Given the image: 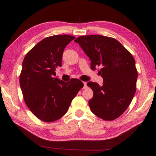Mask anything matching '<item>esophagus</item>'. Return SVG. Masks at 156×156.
<instances>
[{
    "label": "esophagus",
    "instance_id": "obj_1",
    "mask_svg": "<svg viewBox=\"0 0 156 156\" xmlns=\"http://www.w3.org/2000/svg\"><path fill=\"white\" fill-rule=\"evenodd\" d=\"M83 84H84V88H87V87H88V86H87V83L86 82H83Z\"/></svg>",
    "mask_w": 156,
    "mask_h": 156
}]
</instances>
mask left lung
<instances>
[{
  "label": "left lung",
  "mask_w": 156,
  "mask_h": 156,
  "mask_svg": "<svg viewBox=\"0 0 156 156\" xmlns=\"http://www.w3.org/2000/svg\"><path fill=\"white\" fill-rule=\"evenodd\" d=\"M91 60L90 68L100 67L102 86L89 82L93 91L88 101L91 111L105 121H112L127 110L136 92L137 70L133 55L120 42L100 35L75 39Z\"/></svg>",
  "instance_id": "left-lung-1"
}]
</instances>
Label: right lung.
Instances as JSON below:
<instances>
[{
	"label": "right lung",
	"mask_w": 156,
	"mask_h": 156,
	"mask_svg": "<svg viewBox=\"0 0 156 156\" xmlns=\"http://www.w3.org/2000/svg\"><path fill=\"white\" fill-rule=\"evenodd\" d=\"M74 39L69 35L49 36L35 45L23 59L19 78L23 98L41 121L50 122L62 117L84 87L78 79L65 82L54 77L55 69L62 66L66 46Z\"/></svg>",
	"instance_id": "obj_1"
}]
</instances>
